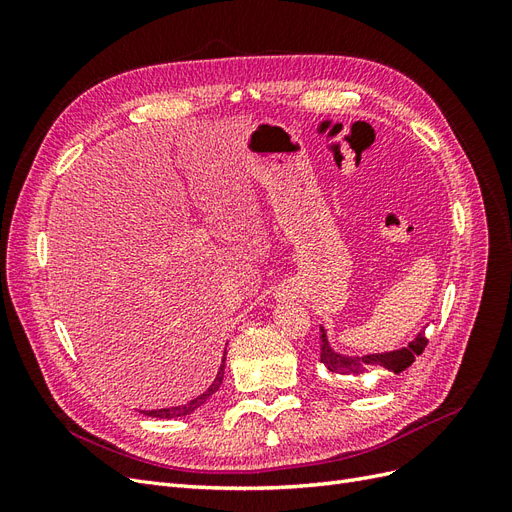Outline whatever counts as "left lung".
I'll return each instance as SVG.
<instances>
[{
	"instance_id": "obj_1",
	"label": "left lung",
	"mask_w": 512,
	"mask_h": 512,
	"mask_svg": "<svg viewBox=\"0 0 512 512\" xmlns=\"http://www.w3.org/2000/svg\"><path fill=\"white\" fill-rule=\"evenodd\" d=\"M427 346L425 329L418 333L406 348H399L393 352H378V354H363V356H350L339 354L329 346V339L324 329L320 327V363L327 367L331 374L344 376V378H363L371 374L374 369H386L393 374H401L408 369L418 354H423Z\"/></svg>"
}]
</instances>
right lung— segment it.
Instances as JSON below:
<instances>
[{"instance_id":"1","label":"right lung","mask_w":512,"mask_h":512,"mask_svg":"<svg viewBox=\"0 0 512 512\" xmlns=\"http://www.w3.org/2000/svg\"><path fill=\"white\" fill-rule=\"evenodd\" d=\"M224 363H226V352H224V356H222V365H220V371H218V376H215V380H213V384L209 386V389L203 393V395H198L196 399H192V401H188V404H183V406H175V408H162V410H141L145 416H153V418H177V416H188V414H192L196 408H200L205 404V401L220 389V384H222V380H224Z\"/></svg>"}]
</instances>
